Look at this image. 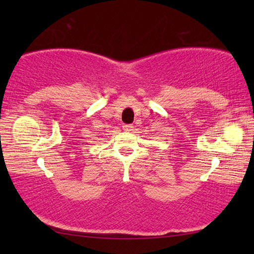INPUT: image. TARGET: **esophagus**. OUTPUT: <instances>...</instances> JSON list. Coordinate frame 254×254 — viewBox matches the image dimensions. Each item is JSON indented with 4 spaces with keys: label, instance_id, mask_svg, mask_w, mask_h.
Returning a JSON list of instances; mask_svg holds the SVG:
<instances>
[{
    "label": "esophagus",
    "instance_id": "obj_1",
    "mask_svg": "<svg viewBox=\"0 0 254 254\" xmlns=\"http://www.w3.org/2000/svg\"><path fill=\"white\" fill-rule=\"evenodd\" d=\"M133 128H134V127H133L132 124H124V126H123V130L127 131V132L133 131Z\"/></svg>",
    "mask_w": 254,
    "mask_h": 254
}]
</instances>
